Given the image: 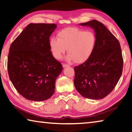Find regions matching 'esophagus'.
Here are the masks:
<instances>
[{"instance_id":"obj_1","label":"esophagus","mask_w":132,"mask_h":132,"mask_svg":"<svg viewBox=\"0 0 132 132\" xmlns=\"http://www.w3.org/2000/svg\"><path fill=\"white\" fill-rule=\"evenodd\" d=\"M62 65H63V68H66V67H68L69 66V64H66V63H63V64H62Z\"/></svg>"}]
</instances>
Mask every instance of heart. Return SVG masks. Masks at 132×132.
Masks as SVG:
<instances>
[{
	"mask_svg": "<svg viewBox=\"0 0 132 132\" xmlns=\"http://www.w3.org/2000/svg\"><path fill=\"white\" fill-rule=\"evenodd\" d=\"M97 44V37L92 31H84L76 27H68L57 33V39L51 38L50 50L53 57L59 59L68 49L67 60L75 63H84L91 57Z\"/></svg>",
	"mask_w": 132,
	"mask_h": 132,
	"instance_id": "heart-1",
	"label": "heart"
}]
</instances>
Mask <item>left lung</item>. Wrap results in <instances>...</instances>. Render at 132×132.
Instances as JSON below:
<instances>
[{"mask_svg":"<svg viewBox=\"0 0 132 132\" xmlns=\"http://www.w3.org/2000/svg\"><path fill=\"white\" fill-rule=\"evenodd\" d=\"M80 25L94 30L97 44L87 61L74 68L75 86L82 97L102 99L112 91L122 75L121 48L117 38L101 22L93 20Z\"/></svg>","mask_w":132,"mask_h":132,"instance_id":"obj_1","label":"left lung"}]
</instances>
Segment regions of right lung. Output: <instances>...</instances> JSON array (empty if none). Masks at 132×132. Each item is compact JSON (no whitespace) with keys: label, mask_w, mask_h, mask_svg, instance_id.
I'll list each match as a JSON object with an SVG mask.
<instances>
[{"label":"right lung","mask_w":132,"mask_h":132,"mask_svg":"<svg viewBox=\"0 0 132 132\" xmlns=\"http://www.w3.org/2000/svg\"><path fill=\"white\" fill-rule=\"evenodd\" d=\"M56 27L55 24L31 23L10 46V80L18 93L28 100L45 101L54 93L56 79L63 69L50 46V37Z\"/></svg>","instance_id":"right-lung-1"}]
</instances>
